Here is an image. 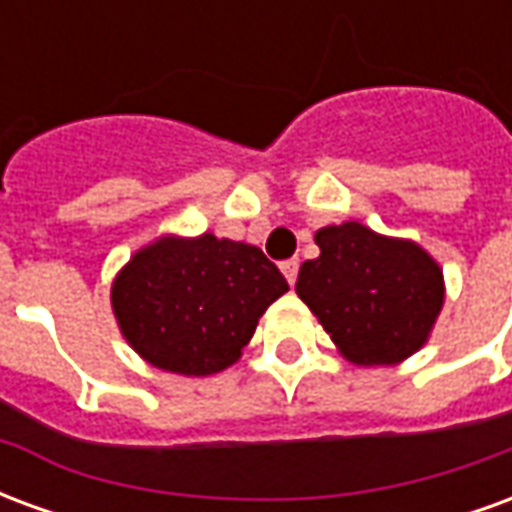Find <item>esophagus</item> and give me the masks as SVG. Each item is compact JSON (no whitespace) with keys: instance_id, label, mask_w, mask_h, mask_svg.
Wrapping results in <instances>:
<instances>
[{"instance_id":"esophagus-1","label":"esophagus","mask_w":512,"mask_h":512,"mask_svg":"<svg viewBox=\"0 0 512 512\" xmlns=\"http://www.w3.org/2000/svg\"><path fill=\"white\" fill-rule=\"evenodd\" d=\"M282 274H285V279H288L290 285H293V282H296V274H299V260H296V257H290V260H285V263H282Z\"/></svg>"}]
</instances>
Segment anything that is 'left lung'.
<instances>
[{
	"label": "left lung",
	"instance_id": "obj_1",
	"mask_svg": "<svg viewBox=\"0 0 512 512\" xmlns=\"http://www.w3.org/2000/svg\"><path fill=\"white\" fill-rule=\"evenodd\" d=\"M321 255L299 268L296 293L354 365H397L428 340L444 304L436 260L411 241L345 222L315 233Z\"/></svg>",
	"mask_w": 512,
	"mask_h": 512
}]
</instances>
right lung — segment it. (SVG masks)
<instances>
[{
  "mask_svg": "<svg viewBox=\"0 0 512 512\" xmlns=\"http://www.w3.org/2000/svg\"><path fill=\"white\" fill-rule=\"evenodd\" d=\"M285 290V277L257 246L205 233L136 252L112 285V307L123 337L150 365L211 376L241 356L260 315Z\"/></svg>",
  "mask_w": 512,
  "mask_h": 512,
  "instance_id": "1",
  "label": "right lung"
}]
</instances>
